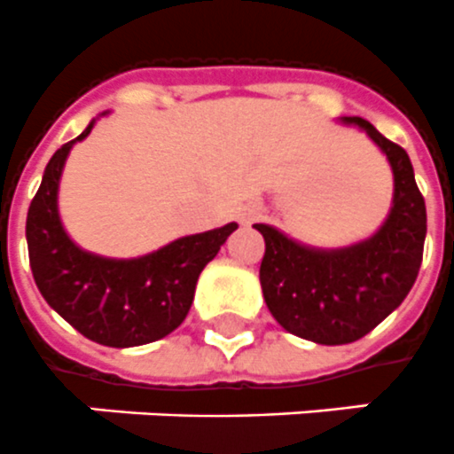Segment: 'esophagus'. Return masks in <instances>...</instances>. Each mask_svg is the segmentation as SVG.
Listing matches in <instances>:
<instances>
[{
  "mask_svg": "<svg viewBox=\"0 0 454 454\" xmlns=\"http://www.w3.org/2000/svg\"><path fill=\"white\" fill-rule=\"evenodd\" d=\"M255 215H257V208H248V210H246V213H244L246 220H253V217H255Z\"/></svg>",
  "mask_w": 454,
  "mask_h": 454,
  "instance_id": "34e87169",
  "label": "esophagus"
}]
</instances>
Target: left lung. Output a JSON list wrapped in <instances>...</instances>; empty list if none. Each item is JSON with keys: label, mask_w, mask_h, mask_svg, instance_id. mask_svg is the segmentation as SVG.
Here are the masks:
<instances>
[{"label": "left lung", "mask_w": 454, "mask_h": 454, "mask_svg": "<svg viewBox=\"0 0 454 454\" xmlns=\"http://www.w3.org/2000/svg\"><path fill=\"white\" fill-rule=\"evenodd\" d=\"M380 147L394 173V199L372 237L344 248H314L271 224L264 237L260 284L271 317L288 333L317 344H349L368 335L415 284L427 237V206L403 147L361 117H342Z\"/></svg>", "instance_id": "8db88e82"}]
</instances>
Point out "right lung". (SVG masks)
<instances>
[{
  "instance_id": "obj_1",
  "label": "right lung",
  "mask_w": 454,
  "mask_h": 454,
  "mask_svg": "<svg viewBox=\"0 0 454 454\" xmlns=\"http://www.w3.org/2000/svg\"><path fill=\"white\" fill-rule=\"evenodd\" d=\"M93 124L96 119L46 164L27 210L25 237L32 277L51 309L93 342L126 349L161 340L183 324L199 274L239 224L180 237L129 260L79 248L60 223L58 187L67 154Z\"/></svg>"
}]
</instances>
